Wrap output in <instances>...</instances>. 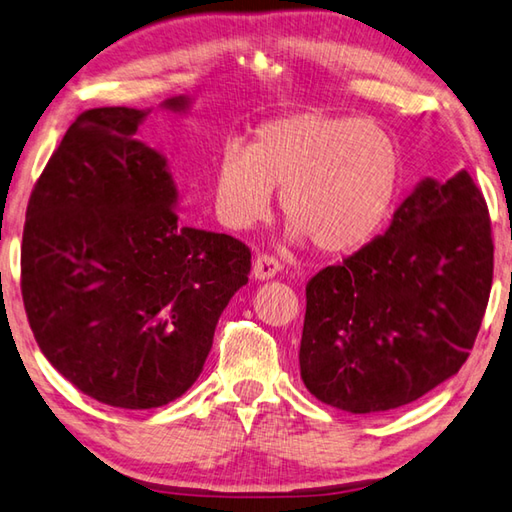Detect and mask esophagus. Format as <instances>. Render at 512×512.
Wrapping results in <instances>:
<instances>
[{
	"mask_svg": "<svg viewBox=\"0 0 512 512\" xmlns=\"http://www.w3.org/2000/svg\"><path fill=\"white\" fill-rule=\"evenodd\" d=\"M282 271V262H277L273 255H257L253 262V275L257 280H271L277 273Z\"/></svg>",
	"mask_w": 512,
	"mask_h": 512,
	"instance_id": "1",
	"label": "esophagus"
}]
</instances>
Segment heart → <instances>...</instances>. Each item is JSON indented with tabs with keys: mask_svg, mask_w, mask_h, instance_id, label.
<instances>
[{
	"mask_svg": "<svg viewBox=\"0 0 512 512\" xmlns=\"http://www.w3.org/2000/svg\"><path fill=\"white\" fill-rule=\"evenodd\" d=\"M401 188L394 138L374 123L322 111L268 120L253 143L228 145L212 176L217 217L246 230L271 217L273 190L297 239L324 255L365 248L392 217Z\"/></svg>",
	"mask_w": 512,
	"mask_h": 512,
	"instance_id": "heart-1",
	"label": "heart"
}]
</instances>
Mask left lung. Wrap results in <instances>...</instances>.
Listing matches in <instances>:
<instances>
[{"instance_id": "8db88e82", "label": "left lung", "mask_w": 512, "mask_h": 512, "mask_svg": "<svg viewBox=\"0 0 512 512\" xmlns=\"http://www.w3.org/2000/svg\"><path fill=\"white\" fill-rule=\"evenodd\" d=\"M486 199L463 170L423 181L385 235L306 284L300 374L351 414L396 410L468 360L492 286Z\"/></svg>"}]
</instances>
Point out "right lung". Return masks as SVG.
I'll return each mask as SVG.
<instances>
[{
	"label": "right lung",
	"instance_id": "obj_1",
	"mask_svg": "<svg viewBox=\"0 0 512 512\" xmlns=\"http://www.w3.org/2000/svg\"><path fill=\"white\" fill-rule=\"evenodd\" d=\"M143 118L82 111L35 181L22 235L37 345L82 394L125 410L188 392L250 273L244 241L181 226L165 159L134 138Z\"/></svg>",
	"mask_w": 512,
	"mask_h": 512
}]
</instances>
